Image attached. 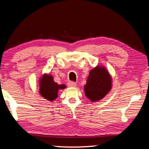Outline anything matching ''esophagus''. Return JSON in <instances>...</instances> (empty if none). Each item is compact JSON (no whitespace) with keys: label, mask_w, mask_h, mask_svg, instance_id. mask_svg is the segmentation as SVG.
<instances>
[{"label":"esophagus","mask_w":149,"mask_h":149,"mask_svg":"<svg viewBox=\"0 0 149 149\" xmlns=\"http://www.w3.org/2000/svg\"><path fill=\"white\" fill-rule=\"evenodd\" d=\"M68 87H75L76 86V84L73 81H69L68 83Z\"/></svg>","instance_id":"esophagus-1"}]
</instances>
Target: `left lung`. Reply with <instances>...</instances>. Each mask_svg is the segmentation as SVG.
I'll list each match as a JSON object with an SVG mask.
<instances>
[{
    "instance_id": "obj_1",
    "label": "left lung",
    "mask_w": 149,
    "mask_h": 149,
    "mask_svg": "<svg viewBox=\"0 0 149 149\" xmlns=\"http://www.w3.org/2000/svg\"><path fill=\"white\" fill-rule=\"evenodd\" d=\"M112 87V76L104 65H97L91 70L84 86L85 95L91 102L102 100Z\"/></svg>"
}]
</instances>
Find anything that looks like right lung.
<instances>
[{"mask_svg": "<svg viewBox=\"0 0 149 149\" xmlns=\"http://www.w3.org/2000/svg\"><path fill=\"white\" fill-rule=\"evenodd\" d=\"M53 79V76L51 74H44L39 80L40 95L50 102L54 101L58 97L59 90L66 88L64 84L58 85L56 84Z\"/></svg>", "mask_w": 149, "mask_h": 149, "instance_id": "right-lung-1", "label": "right lung"}]
</instances>
